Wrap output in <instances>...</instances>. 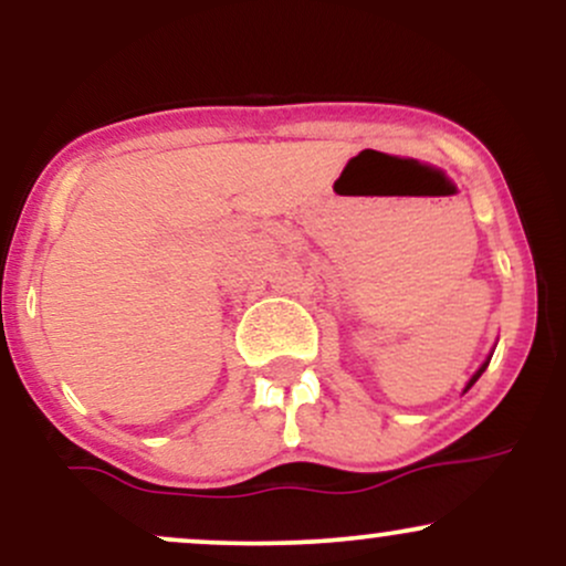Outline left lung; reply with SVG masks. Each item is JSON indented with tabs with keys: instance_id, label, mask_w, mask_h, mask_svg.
<instances>
[{
	"instance_id": "1",
	"label": "left lung",
	"mask_w": 566,
	"mask_h": 566,
	"mask_svg": "<svg viewBox=\"0 0 566 566\" xmlns=\"http://www.w3.org/2000/svg\"><path fill=\"white\" fill-rule=\"evenodd\" d=\"M486 365H490V361H484V365L482 367H479V373L476 375H473V378H471V382H469V388L473 386V382H476L479 378H482V373H484V369H486Z\"/></svg>"
}]
</instances>
